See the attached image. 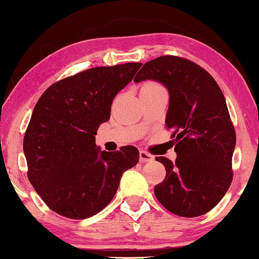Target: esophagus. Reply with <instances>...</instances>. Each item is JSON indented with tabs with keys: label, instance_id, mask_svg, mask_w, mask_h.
<instances>
[{
	"label": "esophagus",
	"instance_id": "34e87169",
	"mask_svg": "<svg viewBox=\"0 0 259 259\" xmlns=\"http://www.w3.org/2000/svg\"><path fill=\"white\" fill-rule=\"evenodd\" d=\"M140 161L141 163H148V161H152L154 159V157L152 154L147 153V152L145 151H140Z\"/></svg>",
	"mask_w": 259,
	"mask_h": 259
}]
</instances>
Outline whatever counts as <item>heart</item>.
Instances as JSON below:
<instances>
[{
	"label": "heart",
	"instance_id": "1",
	"mask_svg": "<svg viewBox=\"0 0 259 259\" xmlns=\"http://www.w3.org/2000/svg\"><path fill=\"white\" fill-rule=\"evenodd\" d=\"M145 85H158L157 83H152V82H149V83H146Z\"/></svg>",
	"mask_w": 259,
	"mask_h": 259
}]
</instances>
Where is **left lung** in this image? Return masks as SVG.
Wrapping results in <instances>:
<instances>
[{
  "instance_id": "1",
  "label": "left lung",
  "mask_w": 259,
  "mask_h": 259,
  "mask_svg": "<svg viewBox=\"0 0 259 259\" xmlns=\"http://www.w3.org/2000/svg\"><path fill=\"white\" fill-rule=\"evenodd\" d=\"M153 79L170 94L167 129L176 160L157 157L166 176L154 187L163 206L181 217H198L216 206L233 180L235 129L213 77L188 59L163 55L146 62L134 82Z\"/></svg>"
}]
</instances>
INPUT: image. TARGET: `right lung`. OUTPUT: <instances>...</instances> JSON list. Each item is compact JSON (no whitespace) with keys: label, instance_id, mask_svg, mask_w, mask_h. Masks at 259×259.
Here are the masks:
<instances>
[{"label":"right lung","instance_id":"right-lung-1","mask_svg":"<svg viewBox=\"0 0 259 259\" xmlns=\"http://www.w3.org/2000/svg\"><path fill=\"white\" fill-rule=\"evenodd\" d=\"M141 62L93 67L52 84L40 95L24 136L27 177L51 210L84 220L110 204L139 151H100L95 135Z\"/></svg>","mask_w":259,"mask_h":259}]
</instances>
